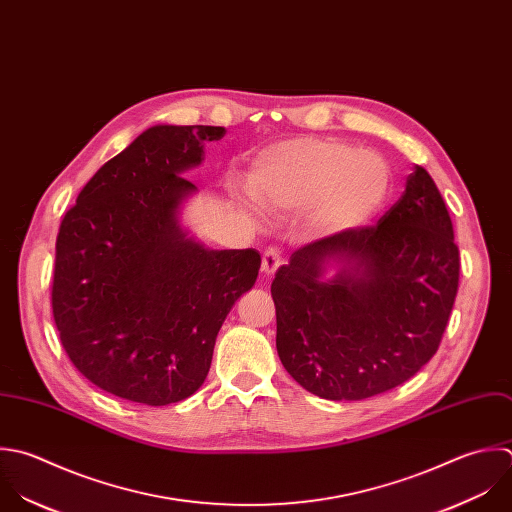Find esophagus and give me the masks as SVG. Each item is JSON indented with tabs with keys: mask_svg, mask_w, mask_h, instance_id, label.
Returning <instances> with one entry per match:
<instances>
[{
	"mask_svg": "<svg viewBox=\"0 0 512 512\" xmlns=\"http://www.w3.org/2000/svg\"><path fill=\"white\" fill-rule=\"evenodd\" d=\"M279 265H281V253H279V249L269 247V249L263 253V265H261L263 273H265V275H273V273L279 269Z\"/></svg>",
	"mask_w": 512,
	"mask_h": 512,
	"instance_id": "34e87169",
	"label": "esophagus"
}]
</instances>
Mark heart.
<instances>
[{
  "instance_id": "heart-1",
  "label": "heart",
  "mask_w": 512,
  "mask_h": 512,
  "mask_svg": "<svg viewBox=\"0 0 512 512\" xmlns=\"http://www.w3.org/2000/svg\"><path fill=\"white\" fill-rule=\"evenodd\" d=\"M247 193L275 217L301 213L313 239L365 225L391 189L389 163L337 139L299 137L265 147L247 173Z\"/></svg>"
}]
</instances>
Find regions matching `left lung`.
<instances>
[{
	"instance_id": "1",
	"label": "left lung",
	"mask_w": 512,
	"mask_h": 512,
	"mask_svg": "<svg viewBox=\"0 0 512 512\" xmlns=\"http://www.w3.org/2000/svg\"><path fill=\"white\" fill-rule=\"evenodd\" d=\"M459 267L447 205L417 165L377 225L313 241L275 273L283 367L327 401H361L403 385L439 349Z\"/></svg>"
}]
</instances>
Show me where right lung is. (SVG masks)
I'll use <instances>...</instances> for the list:
<instances>
[{
    "mask_svg": "<svg viewBox=\"0 0 512 512\" xmlns=\"http://www.w3.org/2000/svg\"><path fill=\"white\" fill-rule=\"evenodd\" d=\"M213 125H153L109 159L65 213L51 307L75 369L115 397L163 407L205 381L217 333L259 275L255 249H209L179 223L183 177Z\"/></svg>",
    "mask_w": 512,
    "mask_h": 512,
    "instance_id": "1",
    "label": "right lung"
}]
</instances>
